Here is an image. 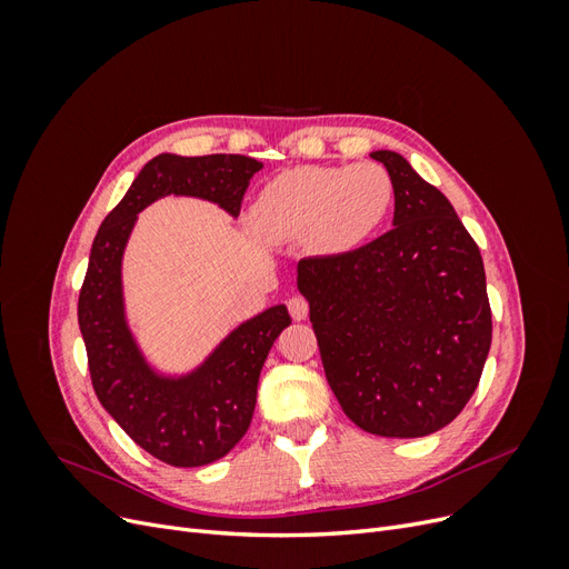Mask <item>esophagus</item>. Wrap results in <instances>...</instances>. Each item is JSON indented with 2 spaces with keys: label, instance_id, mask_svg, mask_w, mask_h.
<instances>
[{
  "label": "esophagus",
  "instance_id": "esophagus-1",
  "mask_svg": "<svg viewBox=\"0 0 569 569\" xmlns=\"http://www.w3.org/2000/svg\"><path fill=\"white\" fill-rule=\"evenodd\" d=\"M287 308H289V313L295 320H306L308 318V301L303 297H291L287 301Z\"/></svg>",
  "mask_w": 569,
  "mask_h": 569
}]
</instances>
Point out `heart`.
I'll list each match as a JSON object with an SVG mask.
<instances>
[{
	"mask_svg": "<svg viewBox=\"0 0 569 569\" xmlns=\"http://www.w3.org/2000/svg\"><path fill=\"white\" fill-rule=\"evenodd\" d=\"M393 182L380 163L301 166L270 180L251 209L268 242L306 239L320 251H349L391 209Z\"/></svg>",
	"mask_w": 569,
	"mask_h": 569,
	"instance_id": "heart-1",
	"label": "heart"
}]
</instances>
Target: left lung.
Here are the masks:
<instances>
[{"mask_svg":"<svg viewBox=\"0 0 569 569\" xmlns=\"http://www.w3.org/2000/svg\"><path fill=\"white\" fill-rule=\"evenodd\" d=\"M393 182V228L347 253L299 261V289L341 410L377 437L453 422L491 349L481 253L451 201L396 151H372Z\"/></svg>","mask_w":569,"mask_h":569,"instance_id":"8db88e82","label":"left lung"}]
</instances>
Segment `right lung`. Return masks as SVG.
<instances>
[{
    "label": "right lung",
    "mask_w": 569,
    "mask_h": 569,
    "mask_svg": "<svg viewBox=\"0 0 569 569\" xmlns=\"http://www.w3.org/2000/svg\"><path fill=\"white\" fill-rule=\"evenodd\" d=\"M261 168L239 153L192 159L161 153L140 170L94 237L78 299L94 393L137 446L173 468L209 465L247 435L261 368L291 318L284 306L268 308L234 330L194 375L163 380L147 368L126 327L120 256L137 213L151 201L166 194L201 197L239 216L249 180Z\"/></svg>",
    "instance_id": "add662e5"
}]
</instances>
